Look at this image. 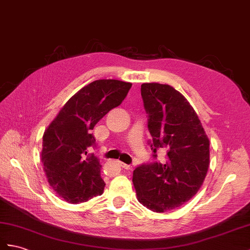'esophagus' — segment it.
Wrapping results in <instances>:
<instances>
[{
  "label": "esophagus",
  "instance_id": "esophagus-1",
  "mask_svg": "<svg viewBox=\"0 0 250 250\" xmlns=\"http://www.w3.org/2000/svg\"><path fill=\"white\" fill-rule=\"evenodd\" d=\"M121 167H123V168H125V169H127V171H130V169H132V167H131V166H129V164L123 163V162H121Z\"/></svg>",
  "mask_w": 250,
  "mask_h": 250
}]
</instances>
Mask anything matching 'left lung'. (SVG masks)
Here are the masks:
<instances>
[{
    "mask_svg": "<svg viewBox=\"0 0 250 250\" xmlns=\"http://www.w3.org/2000/svg\"><path fill=\"white\" fill-rule=\"evenodd\" d=\"M141 95L153 157L159 148L167 155L163 162L138 167L132 182L144 207L167 212L190 200L203 186L210 164V141L190 103L172 86L142 83Z\"/></svg>",
    "mask_w": 250,
    "mask_h": 250,
    "instance_id": "8db88e82",
    "label": "left lung"
}]
</instances>
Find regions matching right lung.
Here are the masks:
<instances>
[{"instance_id":"obj_1","label":"right lung","mask_w":250,"mask_h":250,"mask_svg":"<svg viewBox=\"0 0 250 250\" xmlns=\"http://www.w3.org/2000/svg\"><path fill=\"white\" fill-rule=\"evenodd\" d=\"M130 88V83L117 79L92 82L65 103L45 129L41 161L48 184L65 202L84 203L104 191L99 159L86 156L95 141L90 132L103 117L121 105Z\"/></svg>"}]
</instances>
